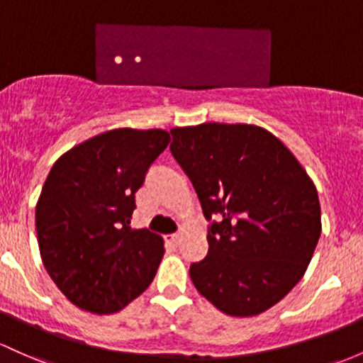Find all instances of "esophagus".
Wrapping results in <instances>:
<instances>
[{
	"instance_id": "esophagus-1",
	"label": "esophagus",
	"mask_w": 363,
	"mask_h": 363,
	"mask_svg": "<svg viewBox=\"0 0 363 363\" xmlns=\"http://www.w3.org/2000/svg\"><path fill=\"white\" fill-rule=\"evenodd\" d=\"M181 240H182V234L181 233H174V234H169V236H167V241H170L175 246H177L179 242H181Z\"/></svg>"
}]
</instances>
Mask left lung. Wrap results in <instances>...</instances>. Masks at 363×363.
Segmentation results:
<instances>
[{"instance_id": "left-lung-1", "label": "left lung", "mask_w": 363, "mask_h": 363, "mask_svg": "<svg viewBox=\"0 0 363 363\" xmlns=\"http://www.w3.org/2000/svg\"><path fill=\"white\" fill-rule=\"evenodd\" d=\"M170 133V151L210 222L208 253L189 267L194 288L227 315L265 312L315 252L322 225L312 179L262 127L210 122Z\"/></svg>"}]
</instances>
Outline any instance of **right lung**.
I'll return each instance as SVG.
<instances>
[{
	"label": "right lung",
	"instance_id": "right-lung-1",
	"mask_svg": "<svg viewBox=\"0 0 363 363\" xmlns=\"http://www.w3.org/2000/svg\"><path fill=\"white\" fill-rule=\"evenodd\" d=\"M170 143L162 129H113L67 151L35 206L43 264L79 308L115 313L153 281L163 240L133 229L136 191Z\"/></svg>",
	"mask_w": 363,
	"mask_h": 363
}]
</instances>
